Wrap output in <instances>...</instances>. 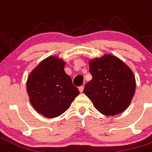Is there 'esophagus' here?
I'll list each match as a JSON object with an SVG mask.
<instances>
[{
  "label": "esophagus",
  "mask_w": 152,
  "mask_h": 152,
  "mask_svg": "<svg viewBox=\"0 0 152 152\" xmlns=\"http://www.w3.org/2000/svg\"><path fill=\"white\" fill-rule=\"evenodd\" d=\"M79 90H80V92H83V90H84V86H80Z\"/></svg>",
  "instance_id": "1"
}]
</instances>
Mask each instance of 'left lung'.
Instances as JSON below:
<instances>
[{"label":"left lung","mask_w":152,"mask_h":152,"mask_svg":"<svg viewBox=\"0 0 152 152\" xmlns=\"http://www.w3.org/2000/svg\"><path fill=\"white\" fill-rule=\"evenodd\" d=\"M89 65L93 78L85 86L84 94L105 115L124 112L135 93V76L132 70L112 54L90 60Z\"/></svg>","instance_id":"8db88e82"}]
</instances>
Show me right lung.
<instances>
[{
    "label": "right lung",
    "mask_w": 152,
    "mask_h": 152,
    "mask_svg": "<svg viewBox=\"0 0 152 152\" xmlns=\"http://www.w3.org/2000/svg\"><path fill=\"white\" fill-rule=\"evenodd\" d=\"M65 63L58 57H48L28 76L27 92L30 102L45 117L54 118L63 114L80 94L64 71Z\"/></svg>",
    "instance_id": "right-lung-1"
}]
</instances>
